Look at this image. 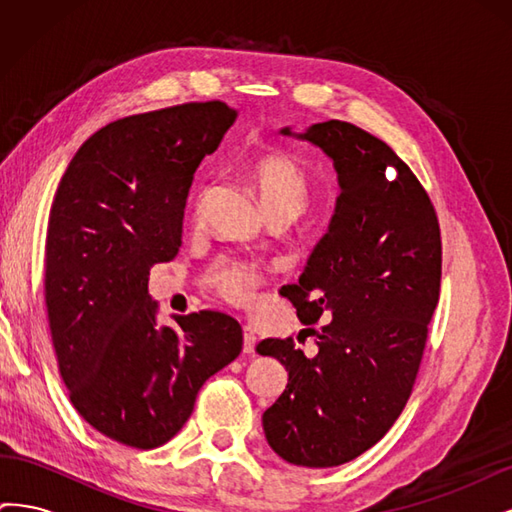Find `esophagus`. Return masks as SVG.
<instances>
[{
	"label": "esophagus",
	"mask_w": 512,
	"mask_h": 512,
	"mask_svg": "<svg viewBox=\"0 0 512 512\" xmlns=\"http://www.w3.org/2000/svg\"><path fill=\"white\" fill-rule=\"evenodd\" d=\"M254 346H256V335L252 327H243V352L245 354H254Z\"/></svg>",
	"instance_id": "34e87169"
}]
</instances>
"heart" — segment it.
<instances>
[{
  "label": "heart",
  "instance_id": "b5f03b06",
  "mask_svg": "<svg viewBox=\"0 0 512 512\" xmlns=\"http://www.w3.org/2000/svg\"><path fill=\"white\" fill-rule=\"evenodd\" d=\"M250 183L267 215H288L297 220L312 196L303 168L286 156H265L256 160L250 168ZM207 284L222 299L243 305L254 297L260 273L241 260H220L209 271Z\"/></svg>",
  "mask_w": 512,
  "mask_h": 512
}]
</instances>
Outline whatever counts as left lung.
Returning a JSON list of instances; mask_svg holds the SVG:
<instances>
[{
  "instance_id": "obj_1",
  "label": "left lung",
  "mask_w": 512,
  "mask_h": 512,
  "mask_svg": "<svg viewBox=\"0 0 512 512\" xmlns=\"http://www.w3.org/2000/svg\"><path fill=\"white\" fill-rule=\"evenodd\" d=\"M280 134L333 162L339 196L299 284L286 288L318 352L305 356L292 339L256 346L288 371L262 429L288 463L333 468L374 446L412 393L440 297V226L423 185L380 138L337 119Z\"/></svg>"
}]
</instances>
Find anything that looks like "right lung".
Segmentation results:
<instances>
[{
  "mask_svg": "<svg viewBox=\"0 0 512 512\" xmlns=\"http://www.w3.org/2000/svg\"><path fill=\"white\" fill-rule=\"evenodd\" d=\"M237 111L224 102L108 123L74 153L53 198L44 290L59 374L85 421L134 448L168 442L200 386L235 361L243 333L222 312L160 327L149 269L181 245L185 200Z\"/></svg>",
  "mask_w": 512,
  "mask_h": 512,
  "instance_id": "add662e5",
  "label": "right lung"
}]
</instances>
